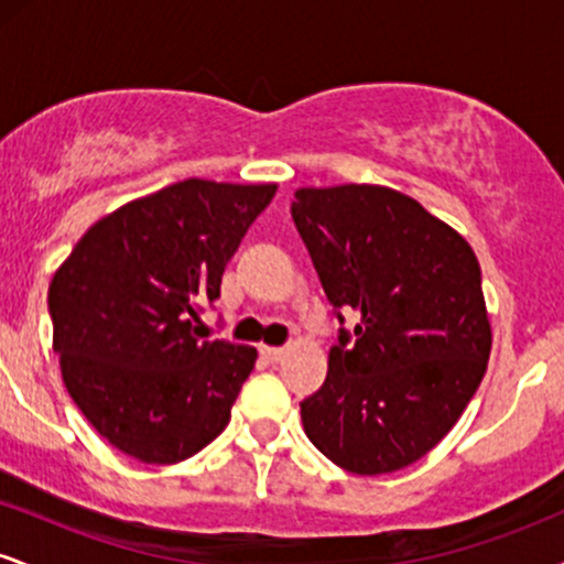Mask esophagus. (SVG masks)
<instances>
[{"instance_id":"obj_1","label":"esophagus","mask_w":564,"mask_h":564,"mask_svg":"<svg viewBox=\"0 0 564 564\" xmlns=\"http://www.w3.org/2000/svg\"><path fill=\"white\" fill-rule=\"evenodd\" d=\"M260 352L264 355V358L270 360V364H278V360H281L283 355H286V349H283V347H268V345H264V347L260 349Z\"/></svg>"}]
</instances>
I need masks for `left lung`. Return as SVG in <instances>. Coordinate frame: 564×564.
I'll use <instances>...</instances> for the list:
<instances>
[{"mask_svg": "<svg viewBox=\"0 0 564 564\" xmlns=\"http://www.w3.org/2000/svg\"><path fill=\"white\" fill-rule=\"evenodd\" d=\"M339 328L323 387L302 400L310 443L352 475L419 462L453 430L490 358L471 246L384 185L300 187L291 204Z\"/></svg>", "mask_w": 564, "mask_h": 564, "instance_id": "obj_1", "label": "left lung"}]
</instances>
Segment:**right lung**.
Returning a JSON list of instances; mask_svg holds the SVG:
<instances>
[{
	"instance_id": "obj_1",
	"label": "right lung",
	"mask_w": 564,
	"mask_h": 564,
	"mask_svg": "<svg viewBox=\"0 0 564 564\" xmlns=\"http://www.w3.org/2000/svg\"><path fill=\"white\" fill-rule=\"evenodd\" d=\"M275 185L183 180L129 200L79 238L50 283L66 390L113 448L177 464L215 440L257 349L200 339V304Z\"/></svg>"
}]
</instances>
